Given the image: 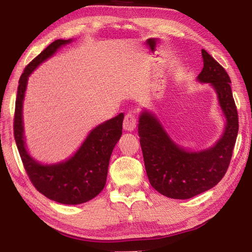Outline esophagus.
I'll list each match as a JSON object with an SVG mask.
<instances>
[{"mask_svg": "<svg viewBox=\"0 0 252 252\" xmlns=\"http://www.w3.org/2000/svg\"><path fill=\"white\" fill-rule=\"evenodd\" d=\"M136 127V119L135 116L133 114H127L125 117V120H123V129L127 132L134 131Z\"/></svg>", "mask_w": 252, "mask_h": 252, "instance_id": "1", "label": "esophagus"}]
</instances>
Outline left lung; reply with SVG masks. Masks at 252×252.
I'll return each mask as SVG.
<instances>
[{
  "mask_svg": "<svg viewBox=\"0 0 252 252\" xmlns=\"http://www.w3.org/2000/svg\"><path fill=\"white\" fill-rule=\"evenodd\" d=\"M203 68L197 81L215 90L224 116V129L212 146L189 149L179 145L155 112L142 109L138 135L149 183L163 196L189 199L211 189L226 173L238 133V115L231 79L220 63L202 50Z\"/></svg>",
  "mask_w": 252,
  "mask_h": 252,
  "instance_id": "obj_1",
  "label": "left lung"
}]
</instances>
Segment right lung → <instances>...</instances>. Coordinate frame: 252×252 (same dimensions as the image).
<instances>
[{
  "label": "right lung",
  "mask_w": 252,
  "mask_h": 252,
  "mask_svg": "<svg viewBox=\"0 0 252 252\" xmlns=\"http://www.w3.org/2000/svg\"><path fill=\"white\" fill-rule=\"evenodd\" d=\"M72 42L56 40L41 52L19 79L16 99L14 135L16 145L29 179L41 194L63 205H80L97 196L106 184L112 151L122 134L123 112L90 131L70 157L55 163H43L31 156L24 129V99L30 74L63 45Z\"/></svg>",
  "instance_id": "1"
}]
</instances>
